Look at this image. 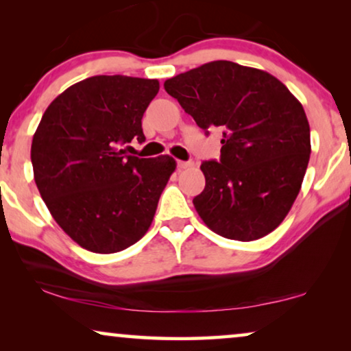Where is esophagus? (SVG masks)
<instances>
[{
    "mask_svg": "<svg viewBox=\"0 0 351 351\" xmlns=\"http://www.w3.org/2000/svg\"><path fill=\"white\" fill-rule=\"evenodd\" d=\"M191 166H193V162L190 161H177V169L179 171H184L186 167H191Z\"/></svg>",
    "mask_w": 351,
    "mask_h": 351,
    "instance_id": "34e87169",
    "label": "esophagus"
}]
</instances>
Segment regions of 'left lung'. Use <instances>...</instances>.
Here are the masks:
<instances>
[{
	"label": "left lung",
	"instance_id": "8db88e82",
	"mask_svg": "<svg viewBox=\"0 0 351 351\" xmlns=\"http://www.w3.org/2000/svg\"><path fill=\"white\" fill-rule=\"evenodd\" d=\"M196 124L222 129L219 161H204L193 204L214 233L254 241L280 225L299 195L311 145L304 107L263 70L209 62L166 80Z\"/></svg>",
	"mask_w": 351,
	"mask_h": 351
}]
</instances>
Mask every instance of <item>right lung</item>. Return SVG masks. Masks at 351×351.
Segmentation results:
<instances>
[{
  "instance_id": "right-lung-1",
  "label": "right lung",
  "mask_w": 351,
  "mask_h": 351,
  "mask_svg": "<svg viewBox=\"0 0 351 351\" xmlns=\"http://www.w3.org/2000/svg\"><path fill=\"white\" fill-rule=\"evenodd\" d=\"M158 90V80L90 76L52 100L33 136L41 198L60 228L90 252L137 243L176 171L174 158H137L123 148L145 141L142 117Z\"/></svg>"
}]
</instances>
